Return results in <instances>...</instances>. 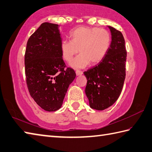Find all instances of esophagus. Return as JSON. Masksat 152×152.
<instances>
[{"label": "esophagus", "mask_w": 152, "mask_h": 152, "mask_svg": "<svg viewBox=\"0 0 152 152\" xmlns=\"http://www.w3.org/2000/svg\"><path fill=\"white\" fill-rule=\"evenodd\" d=\"M76 74L77 76H80V75H82V74H83V72L81 70H76Z\"/></svg>", "instance_id": "34e87169"}]
</instances>
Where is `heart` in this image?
I'll list each match as a JSON object with an SVG mask.
<instances>
[{"label":"heart","instance_id":"1","mask_svg":"<svg viewBox=\"0 0 152 152\" xmlns=\"http://www.w3.org/2000/svg\"><path fill=\"white\" fill-rule=\"evenodd\" d=\"M71 40L64 39L61 43L62 58L70 62L77 53L80 54L74 59L70 66L83 68L91 62L96 64L102 62L107 54L111 43V35L103 28L80 26L70 32Z\"/></svg>","mask_w":152,"mask_h":152}]
</instances>
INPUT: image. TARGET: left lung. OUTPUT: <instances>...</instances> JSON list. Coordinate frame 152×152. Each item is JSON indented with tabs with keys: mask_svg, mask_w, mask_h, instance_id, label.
<instances>
[{
	"mask_svg": "<svg viewBox=\"0 0 152 152\" xmlns=\"http://www.w3.org/2000/svg\"><path fill=\"white\" fill-rule=\"evenodd\" d=\"M111 43L107 54L99 64L84 72L85 89L90 107L102 111L111 106L120 96L126 76V50L123 34L108 26Z\"/></svg>",
	"mask_w": 152,
	"mask_h": 152,
	"instance_id": "8db88e82",
	"label": "left lung"
}]
</instances>
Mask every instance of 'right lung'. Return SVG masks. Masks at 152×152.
Segmentation results:
<instances>
[{"instance_id":"add662e5","label":"right lung","mask_w":152,"mask_h":152,"mask_svg":"<svg viewBox=\"0 0 152 152\" xmlns=\"http://www.w3.org/2000/svg\"><path fill=\"white\" fill-rule=\"evenodd\" d=\"M58 25L41 24L27 43L25 53L26 83L31 97L40 107L55 111L61 107L68 86L76 73L66 68L61 52Z\"/></svg>"}]
</instances>
